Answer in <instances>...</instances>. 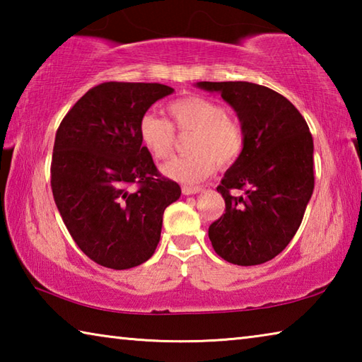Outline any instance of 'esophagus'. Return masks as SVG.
<instances>
[{
	"label": "esophagus",
	"instance_id": "obj_1",
	"mask_svg": "<svg viewBox=\"0 0 362 362\" xmlns=\"http://www.w3.org/2000/svg\"><path fill=\"white\" fill-rule=\"evenodd\" d=\"M203 187H193V185H183L182 187V193L183 194H194V193H199Z\"/></svg>",
	"mask_w": 362,
	"mask_h": 362
}]
</instances>
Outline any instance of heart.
<instances>
[{
    "label": "heart",
    "mask_w": 362,
    "mask_h": 362,
    "mask_svg": "<svg viewBox=\"0 0 362 362\" xmlns=\"http://www.w3.org/2000/svg\"><path fill=\"white\" fill-rule=\"evenodd\" d=\"M168 119L144 115L139 122L142 145L156 159H168L175 148V131L192 134L189 155L174 158L161 168L163 174L179 182H199L209 177L216 164L228 168L244 148V129L240 119L226 115L223 105L203 95H188L170 102Z\"/></svg>",
    "instance_id": "1"
}]
</instances>
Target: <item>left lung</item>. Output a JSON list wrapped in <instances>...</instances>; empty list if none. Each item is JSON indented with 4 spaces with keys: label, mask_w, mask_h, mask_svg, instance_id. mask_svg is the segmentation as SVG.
Returning a JSON list of instances; mask_svg holds the SVG:
<instances>
[{
    "label": "left lung",
    "mask_w": 362,
    "mask_h": 362,
    "mask_svg": "<svg viewBox=\"0 0 362 362\" xmlns=\"http://www.w3.org/2000/svg\"><path fill=\"white\" fill-rule=\"evenodd\" d=\"M198 88L220 93L244 129L243 153L217 187L225 214L209 226V240L223 260L260 265L283 252L302 223L315 188L313 137L298 110L265 86L201 81Z\"/></svg>",
    "instance_id": "8db88e82"
}]
</instances>
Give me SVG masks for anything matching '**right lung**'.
<instances>
[{
	"mask_svg": "<svg viewBox=\"0 0 362 362\" xmlns=\"http://www.w3.org/2000/svg\"><path fill=\"white\" fill-rule=\"evenodd\" d=\"M159 83L108 81L89 89L60 122L51 188L66 230L90 260L127 269L155 254L164 209L180 187L159 174L139 122L173 94ZM136 182L138 189L129 192Z\"/></svg>",
	"mask_w": 362,
	"mask_h": 362,
	"instance_id": "1",
	"label": "right lung"
}]
</instances>
